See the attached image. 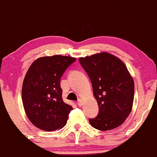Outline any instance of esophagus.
<instances>
[{"label": "esophagus", "mask_w": 157, "mask_h": 157, "mask_svg": "<svg viewBox=\"0 0 157 157\" xmlns=\"http://www.w3.org/2000/svg\"><path fill=\"white\" fill-rule=\"evenodd\" d=\"M77 103H78V106H82V105L83 104V102H82V100H78Z\"/></svg>", "instance_id": "obj_1"}]
</instances>
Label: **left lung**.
Wrapping results in <instances>:
<instances>
[{
    "label": "left lung",
    "instance_id": "left-lung-1",
    "mask_svg": "<svg viewBox=\"0 0 157 157\" xmlns=\"http://www.w3.org/2000/svg\"><path fill=\"white\" fill-rule=\"evenodd\" d=\"M79 62L93 85L99 114L90 123L94 128L108 131L119 127L130 114L135 84L125 64L116 56L101 52L80 57Z\"/></svg>",
    "mask_w": 157,
    "mask_h": 157
}]
</instances>
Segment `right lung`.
<instances>
[{
	"mask_svg": "<svg viewBox=\"0 0 157 157\" xmlns=\"http://www.w3.org/2000/svg\"><path fill=\"white\" fill-rule=\"evenodd\" d=\"M75 60L69 56H45L37 58L29 67L21 98L29 120L38 128L52 132L67 123L72 107L63 101L60 78Z\"/></svg>",
	"mask_w": 157,
	"mask_h": 157,
	"instance_id": "add662e5",
	"label": "right lung"
}]
</instances>
